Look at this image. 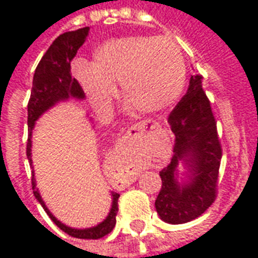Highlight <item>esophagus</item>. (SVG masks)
<instances>
[{"instance_id":"obj_1","label":"esophagus","mask_w":258,"mask_h":258,"mask_svg":"<svg viewBox=\"0 0 258 258\" xmlns=\"http://www.w3.org/2000/svg\"><path fill=\"white\" fill-rule=\"evenodd\" d=\"M148 128H149V125H148V124L138 123V124H134V125H131L127 133H130V135H131V134H138V133L146 131Z\"/></svg>"}]
</instances>
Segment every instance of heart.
Segmentation results:
<instances>
[{
  "label": "heart",
  "mask_w": 258,
  "mask_h": 258,
  "mask_svg": "<svg viewBox=\"0 0 258 258\" xmlns=\"http://www.w3.org/2000/svg\"><path fill=\"white\" fill-rule=\"evenodd\" d=\"M74 74L88 101L106 112L118 84L120 95L140 113L162 112L184 90L186 66L179 47L167 37L131 36L96 48L90 66L77 64Z\"/></svg>",
  "instance_id": "obj_1"
}]
</instances>
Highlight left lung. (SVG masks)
I'll return each instance as SVG.
<instances>
[{
    "label": "left lung",
    "instance_id": "left-lung-1",
    "mask_svg": "<svg viewBox=\"0 0 258 258\" xmlns=\"http://www.w3.org/2000/svg\"><path fill=\"white\" fill-rule=\"evenodd\" d=\"M200 74L192 76L182 99L168 114L175 135L174 155L160 171L162 188L155 202L157 214L168 224H184L202 216L216 200L222 149L217 121ZM185 166L187 179L179 181Z\"/></svg>",
    "mask_w": 258,
    "mask_h": 258
}]
</instances>
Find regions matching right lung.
<instances>
[{"instance_id": "add662e5", "label": "right lung", "mask_w": 258, "mask_h": 258, "mask_svg": "<svg viewBox=\"0 0 258 258\" xmlns=\"http://www.w3.org/2000/svg\"><path fill=\"white\" fill-rule=\"evenodd\" d=\"M90 27H83L79 30L66 31L52 42V45L48 48L45 55L42 56L40 63L37 66L33 77V87H31L30 99L27 105V124H29V140L26 146V155L31 164V133L34 128L36 120L42 113L47 112L49 107L56 105L58 102L66 101L69 98L76 99H84V91L79 84V81L72 77L70 73V62L76 56L79 48L83 45L87 40ZM31 186L33 194L36 199L40 202L42 209L45 210L49 218L58 225L63 232L70 236L79 239H99L105 235L110 233L116 225V214L118 211L117 200L120 198L118 194H112V209L109 211L107 217L95 227L85 228V229H76V228L66 227L64 224L55 218L51 211L41 199V195L36 188V179L34 173L31 178Z\"/></svg>"}]
</instances>
